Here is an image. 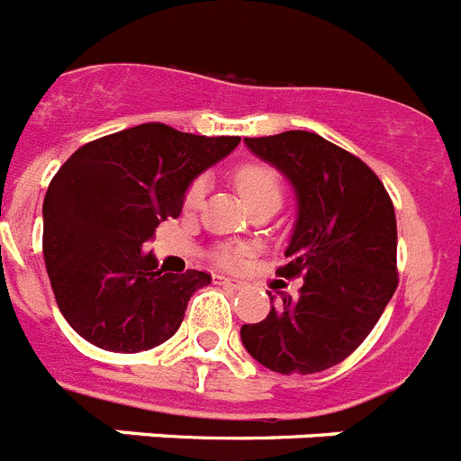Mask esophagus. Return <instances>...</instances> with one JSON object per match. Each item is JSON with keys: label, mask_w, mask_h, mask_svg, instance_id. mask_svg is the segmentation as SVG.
Segmentation results:
<instances>
[{"label": "esophagus", "mask_w": 461, "mask_h": 461, "mask_svg": "<svg viewBox=\"0 0 461 461\" xmlns=\"http://www.w3.org/2000/svg\"><path fill=\"white\" fill-rule=\"evenodd\" d=\"M219 282H221L223 286H228V289H233V291H240L242 286H245V282H242V279H233V277H219Z\"/></svg>", "instance_id": "obj_1"}]
</instances>
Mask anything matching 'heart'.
Returning <instances> with one entry per match:
<instances>
[{"mask_svg": "<svg viewBox=\"0 0 461 461\" xmlns=\"http://www.w3.org/2000/svg\"><path fill=\"white\" fill-rule=\"evenodd\" d=\"M235 186H238L240 195H242V200H245L249 207H257V204L263 203L279 204V200H282V182H279L277 172L266 163H247L242 165V167H238V170H235ZM204 191H207L204 179H195V182L186 188L184 210H198L204 200ZM216 261L230 268V266L238 263V254H235L233 249H223L216 254Z\"/></svg>", "mask_w": 461, "mask_h": 461, "instance_id": "1", "label": "heart"}]
</instances>
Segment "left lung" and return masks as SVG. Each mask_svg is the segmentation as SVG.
<instances>
[{"mask_svg": "<svg viewBox=\"0 0 461 461\" xmlns=\"http://www.w3.org/2000/svg\"><path fill=\"white\" fill-rule=\"evenodd\" d=\"M254 156L296 191V223L277 270L303 275L301 296L282 298L258 324H245L247 352L275 373H320L348 359L394 296L396 216L375 172L324 137L289 130L245 137Z\"/></svg>", "mask_w": 461, "mask_h": 461, "instance_id": "8db88e82", "label": "left lung"}]
</instances>
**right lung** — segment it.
Returning <instances> with one entry per match:
<instances>
[{
	"instance_id": "right-lung-1",
	"label": "right lung",
	"mask_w": 461,
	"mask_h": 461,
	"mask_svg": "<svg viewBox=\"0 0 461 461\" xmlns=\"http://www.w3.org/2000/svg\"><path fill=\"white\" fill-rule=\"evenodd\" d=\"M238 144L141 123L67 158L43 198V261L62 317L84 340L132 354L175 336L212 277L163 273L141 247L160 221L182 214L193 179Z\"/></svg>"
}]
</instances>
